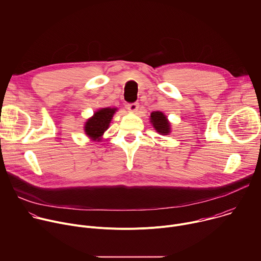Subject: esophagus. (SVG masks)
<instances>
[{
  "mask_svg": "<svg viewBox=\"0 0 261 261\" xmlns=\"http://www.w3.org/2000/svg\"><path fill=\"white\" fill-rule=\"evenodd\" d=\"M138 107H139V104H138V102L129 103V104L127 105V108H128L130 111H132V113H136L137 109H138Z\"/></svg>",
  "mask_w": 261,
  "mask_h": 261,
  "instance_id": "obj_1",
  "label": "esophagus"
}]
</instances>
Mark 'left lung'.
<instances>
[{
    "label": "left lung",
    "instance_id": "8db88e82",
    "mask_svg": "<svg viewBox=\"0 0 261 261\" xmlns=\"http://www.w3.org/2000/svg\"><path fill=\"white\" fill-rule=\"evenodd\" d=\"M151 121L154 128L160 134L167 135L170 132V124L167 121L166 117L162 113H160V111H154V113L151 114Z\"/></svg>",
    "mask_w": 261,
    "mask_h": 261
}]
</instances>
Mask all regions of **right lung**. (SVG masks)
<instances>
[{
	"label": "right lung",
	"mask_w": 261,
	"mask_h": 261,
	"mask_svg": "<svg viewBox=\"0 0 261 261\" xmlns=\"http://www.w3.org/2000/svg\"><path fill=\"white\" fill-rule=\"evenodd\" d=\"M116 108H102L94 115L93 118L88 120L85 126L87 135L96 139L99 138L104 131L107 130L109 123L116 113Z\"/></svg>",
	"instance_id": "add662e5"
}]
</instances>
